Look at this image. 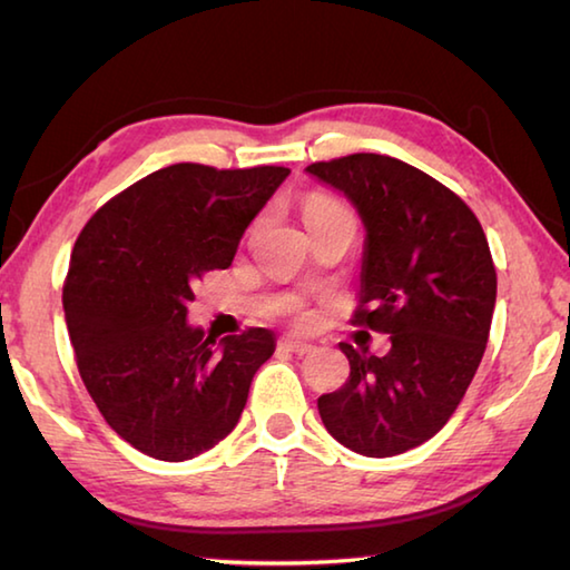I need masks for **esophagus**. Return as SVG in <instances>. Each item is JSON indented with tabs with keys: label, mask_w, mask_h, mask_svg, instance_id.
I'll list each match as a JSON object with an SVG mask.
<instances>
[{
	"label": "esophagus",
	"mask_w": 570,
	"mask_h": 570,
	"mask_svg": "<svg viewBox=\"0 0 570 570\" xmlns=\"http://www.w3.org/2000/svg\"><path fill=\"white\" fill-rule=\"evenodd\" d=\"M282 346L286 352H294V354H312L314 352L312 342H304V340H298V336H292V334L284 336Z\"/></svg>",
	"instance_id": "obj_1"
}]
</instances>
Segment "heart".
Returning <instances> with one entry per match:
<instances>
[{"instance_id":"heart-1","label":"heart","mask_w":570,"mask_h":570,"mask_svg":"<svg viewBox=\"0 0 570 570\" xmlns=\"http://www.w3.org/2000/svg\"><path fill=\"white\" fill-rule=\"evenodd\" d=\"M340 210H346V208L336 198L326 196V193H312V196L304 200L302 216H304V224H312L316 218L340 214Z\"/></svg>"}]
</instances>
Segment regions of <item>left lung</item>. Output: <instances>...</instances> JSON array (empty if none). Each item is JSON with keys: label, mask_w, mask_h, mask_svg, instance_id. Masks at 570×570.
Instances as JSON below:
<instances>
[{"label": "left lung", "mask_w": 570, "mask_h": 570, "mask_svg": "<svg viewBox=\"0 0 570 570\" xmlns=\"http://www.w3.org/2000/svg\"><path fill=\"white\" fill-rule=\"evenodd\" d=\"M366 228L354 324L390 334L374 356L342 342L350 380L322 394L330 435L366 458L428 442L465 397L485 352L498 276L480 220L428 173L377 153L312 163Z\"/></svg>", "instance_id": "1"}]
</instances>
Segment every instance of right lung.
<instances>
[{"instance_id": "add662e5", "label": "right lung", "mask_w": 570, "mask_h": 570, "mask_svg": "<svg viewBox=\"0 0 570 570\" xmlns=\"http://www.w3.org/2000/svg\"><path fill=\"white\" fill-rule=\"evenodd\" d=\"M284 166L176 163L132 183L85 224L62 286L80 377L135 450L180 462L218 445L246 407L274 334L206 336L186 324L193 286L228 268Z\"/></svg>"}]
</instances>
